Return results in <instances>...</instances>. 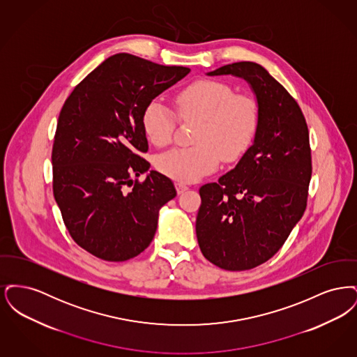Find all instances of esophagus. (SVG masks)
<instances>
[{"instance_id":"obj_1","label":"esophagus","mask_w":357,"mask_h":357,"mask_svg":"<svg viewBox=\"0 0 357 357\" xmlns=\"http://www.w3.org/2000/svg\"><path fill=\"white\" fill-rule=\"evenodd\" d=\"M175 186H176L178 194H182V192H185L186 190H188V186H187L186 183H183V182H176Z\"/></svg>"}]
</instances>
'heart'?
Segmentation results:
<instances>
[{"instance_id":"obj_1","label":"heart","mask_w":357,"mask_h":357,"mask_svg":"<svg viewBox=\"0 0 357 357\" xmlns=\"http://www.w3.org/2000/svg\"><path fill=\"white\" fill-rule=\"evenodd\" d=\"M179 119L198 121L188 149H175L158 159V169L182 182H192L215 170L220 160L233 162L253 140L258 124V105L249 93L218 80H198L175 98ZM144 134L156 147L169 146L175 127L170 109L151 102L144 109Z\"/></svg>"}]
</instances>
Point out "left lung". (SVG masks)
<instances>
[{
	"label": "left lung",
	"instance_id": "1",
	"mask_svg": "<svg viewBox=\"0 0 357 357\" xmlns=\"http://www.w3.org/2000/svg\"><path fill=\"white\" fill-rule=\"evenodd\" d=\"M208 76L245 79L258 104L255 142L218 182L199 188L197 238L206 259L241 272L266 262L285 243L306 208L312 156L297 102L257 63L223 66Z\"/></svg>",
	"mask_w": 357,
	"mask_h": 357
}]
</instances>
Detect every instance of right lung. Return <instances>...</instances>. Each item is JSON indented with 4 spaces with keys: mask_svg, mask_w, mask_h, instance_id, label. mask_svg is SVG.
Here are the masks:
<instances>
[{
    "mask_svg": "<svg viewBox=\"0 0 357 357\" xmlns=\"http://www.w3.org/2000/svg\"><path fill=\"white\" fill-rule=\"evenodd\" d=\"M188 72L118 53L64 102L52 149L53 195L70 237L88 253L120 262L151 243L159 210L176 190L158 171L134 179L150 169L139 155L149 150L142 118Z\"/></svg>",
    "mask_w": 357,
    "mask_h": 357,
    "instance_id": "1",
    "label": "right lung"
}]
</instances>
